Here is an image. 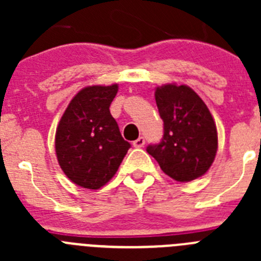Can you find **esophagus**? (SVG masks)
Wrapping results in <instances>:
<instances>
[{
    "mask_svg": "<svg viewBox=\"0 0 261 261\" xmlns=\"http://www.w3.org/2000/svg\"><path fill=\"white\" fill-rule=\"evenodd\" d=\"M145 145V138L144 137H138L136 141H133V146L135 147H142Z\"/></svg>",
    "mask_w": 261,
    "mask_h": 261,
    "instance_id": "esophagus-1",
    "label": "esophagus"
}]
</instances>
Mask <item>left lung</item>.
I'll return each instance as SVG.
<instances>
[{"instance_id": "8db88e82", "label": "left lung", "mask_w": 261, "mask_h": 261, "mask_svg": "<svg viewBox=\"0 0 261 261\" xmlns=\"http://www.w3.org/2000/svg\"><path fill=\"white\" fill-rule=\"evenodd\" d=\"M163 137L146 151L176 181L195 180L208 171L218 147L217 129L208 107L191 87L165 85L155 91Z\"/></svg>"}]
</instances>
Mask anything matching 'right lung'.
Wrapping results in <instances>:
<instances>
[{
	"mask_svg": "<svg viewBox=\"0 0 261 261\" xmlns=\"http://www.w3.org/2000/svg\"><path fill=\"white\" fill-rule=\"evenodd\" d=\"M117 85L85 87L71 99L56 130V154L77 186L98 190L112 179L130 144L120 133L110 106Z\"/></svg>",
	"mask_w": 261,
	"mask_h": 261,
	"instance_id": "right-lung-1",
	"label": "right lung"
}]
</instances>
